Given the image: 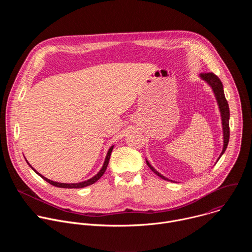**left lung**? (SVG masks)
I'll return each instance as SVG.
<instances>
[{"mask_svg": "<svg viewBox=\"0 0 252 252\" xmlns=\"http://www.w3.org/2000/svg\"><path fill=\"white\" fill-rule=\"evenodd\" d=\"M200 77L209 84V86L212 88L213 93L215 94V97L218 99L219 102V106L220 110V114H221V119H222V127H223V150L222 153L220 154L219 159L220 158V157L224 154L228 141H229V106H228V102L225 98L224 95V92H223V86L221 81L219 79V77L217 75H214L213 73H202L200 74ZM148 165L150 166V168L159 177H161L162 179H165V181H169L168 178L164 177L163 175H161L158 171H157L150 163L149 161H147ZM170 182V181H169Z\"/></svg>", "mask_w": 252, "mask_h": 252, "instance_id": "8db88e82", "label": "left lung"}]
</instances>
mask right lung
<instances>
[{
	"label": "right lung",
	"instance_id": "right-lung-1",
	"mask_svg": "<svg viewBox=\"0 0 252 252\" xmlns=\"http://www.w3.org/2000/svg\"><path fill=\"white\" fill-rule=\"evenodd\" d=\"M113 149H114V147H112V148L109 150V152H107V155H106V158H105L104 163H103V165H102L101 169L99 170V172H98L96 175H94L93 178L89 179V181H87V182H83V183H80V184H60V183L52 182V181H50V179H48V178L44 177V176H43V175H41L39 172L35 171L32 167V168L35 172H37V173H38L42 178H44L46 182H48L50 185H52V186H54V187H57V188H63V189H82V188H85V187H88V186H91V185L94 184L96 181H98V179L101 177V175L104 173V171H105V169H106V167H107V164H109V161H110V158H111V155H112Z\"/></svg>",
	"mask_w": 252,
	"mask_h": 252
}]
</instances>
